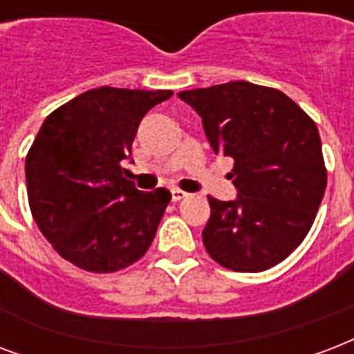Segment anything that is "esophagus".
Segmentation results:
<instances>
[{"instance_id": "1", "label": "esophagus", "mask_w": 354, "mask_h": 354, "mask_svg": "<svg viewBox=\"0 0 354 354\" xmlns=\"http://www.w3.org/2000/svg\"><path fill=\"white\" fill-rule=\"evenodd\" d=\"M183 198H187V193H183L180 189H174V191H172V202H180L183 201Z\"/></svg>"}]
</instances>
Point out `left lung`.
Segmentation results:
<instances>
[{"label":"left lung","instance_id":"left-lung-1","mask_svg":"<svg viewBox=\"0 0 354 354\" xmlns=\"http://www.w3.org/2000/svg\"><path fill=\"white\" fill-rule=\"evenodd\" d=\"M178 96L202 117L213 152L234 159L236 201L207 196V254L237 273L271 269L303 243L325 195L317 126L279 88L249 81Z\"/></svg>","mask_w":354,"mask_h":354}]
</instances>
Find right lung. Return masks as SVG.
I'll use <instances>...</instances> for the list:
<instances>
[{
  "label": "right lung",
  "instance_id": "1",
  "mask_svg": "<svg viewBox=\"0 0 354 354\" xmlns=\"http://www.w3.org/2000/svg\"><path fill=\"white\" fill-rule=\"evenodd\" d=\"M172 91L100 87L75 96L39 129L26 158L27 198L51 247L88 273H115L147 254L171 202L122 176L142 117Z\"/></svg>",
  "mask_w": 354,
  "mask_h": 354
}]
</instances>
